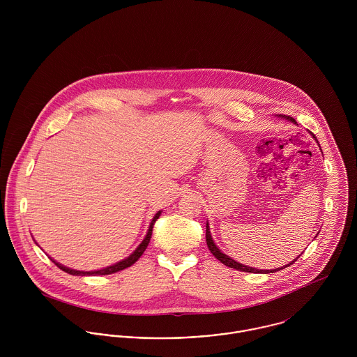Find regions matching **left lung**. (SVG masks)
Masks as SVG:
<instances>
[{
  "label": "left lung",
  "instance_id": "1",
  "mask_svg": "<svg viewBox=\"0 0 357 357\" xmlns=\"http://www.w3.org/2000/svg\"><path fill=\"white\" fill-rule=\"evenodd\" d=\"M282 118H284V119H287V121H290V122H293V123H297L296 122V119L294 118H291V116H287V115H280ZM313 136V135H312ZM313 139H314V136H313ZM316 140V139H314ZM319 143V142H317ZM320 147V146H319ZM206 242H207V248H208V250L211 252V255H214L218 261H221L224 265H227V266H229V268H234V269H238V271H242V272H252V273H273V272H276V271H280V269H283V268H286V266H289V265H291V264H294L297 259H298V257L294 259V261H291L290 264H287V265H284L283 268H276V269H257V268H252V266H246V265H243V264H241V262H238V261H235V259H232L231 257H228L227 255H224L217 246H215V243H214V241H213V238H211V235H210V229H208V222L206 224Z\"/></svg>",
  "mask_w": 357,
  "mask_h": 357
}]
</instances>
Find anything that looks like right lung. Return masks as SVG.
<instances>
[{
	"instance_id": "1",
	"label": "right lung",
	"mask_w": 357,
	"mask_h": 357,
	"mask_svg": "<svg viewBox=\"0 0 357 357\" xmlns=\"http://www.w3.org/2000/svg\"><path fill=\"white\" fill-rule=\"evenodd\" d=\"M159 215H160V211H158V213L153 215V221H151L150 228H149V232H147L146 238L143 239V242L139 245V248H137L132 255H129L128 258H125V259H122V261H119V262H116V264H114V265H109V266L102 268V269H99V271H89V272H85V271H77V269L67 268V266H64V265H61V264L56 262L54 259H52V261H53V262H54V265H57L61 271H64V272H67V273H70V275H75V276L109 275V273H115V272H118V271H122V269H125V268H128V266L133 265V264H135V262L142 257V255L146 252V249H147V246H149V243H150L151 235H153V224H155V221L159 218Z\"/></svg>"
}]
</instances>
